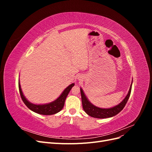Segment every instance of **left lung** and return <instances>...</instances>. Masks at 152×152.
<instances>
[{
    "mask_svg": "<svg viewBox=\"0 0 152 152\" xmlns=\"http://www.w3.org/2000/svg\"><path fill=\"white\" fill-rule=\"evenodd\" d=\"M131 88L132 84L130 86L129 91L127 96H126V98L123 99L122 102H121L115 106V107L110 108H99L92 104L88 100V99L87 98L83 90H82V88H80L82 107H83L85 112L88 115L92 117L98 118H105L113 117L115 115H116L118 114L119 112H121L124 108V107L126 106L131 94Z\"/></svg>",
    "mask_w": 152,
    "mask_h": 152,
    "instance_id": "obj_1",
    "label": "left lung"
}]
</instances>
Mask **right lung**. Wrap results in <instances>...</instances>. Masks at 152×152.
Instances as JSON below:
<instances>
[{
	"instance_id": "right-lung-1",
	"label": "right lung",
	"mask_w": 152,
	"mask_h": 152,
	"mask_svg": "<svg viewBox=\"0 0 152 152\" xmlns=\"http://www.w3.org/2000/svg\"><path fill=\"white\" fill-rule=\"evenodd\" d=\"M74 85L75 84L73 83L70 86H68L63 91L61 94L59 96L56 100H54V102H50L48 104H35L30 103L26 99L21 91L20 80L18 82V86H19V91L21 98L26 107L30 110H31V111H33L37 113H39L40 115H50L55 114L61 111L64 107V104H65V99L68 93H70L72 87L74 86Z\"/></svg>"
}]
</instances>
